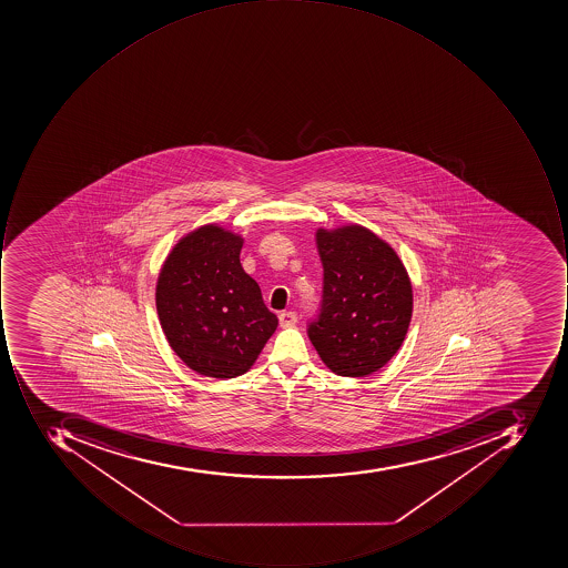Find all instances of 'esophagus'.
I'll return each mask as SVG.
<instances>
[{
	"label": "esophagus",
	"instance_id": "obj_1",
	"mask_svg": "<svg viewBox=\"0 0 568 568\" xmlns=\"http://www.w3.org/2000/svg\"><path fill=\"white\" fill-rule=\"evenodd\" d=\"M278 320L280 326L290 327L293 326V324L297 323V314H295V312L292 311H285L278 315Z\"/></svg>",
	"mask_w": 568,
	"mask_h": 568
}]
</instances>
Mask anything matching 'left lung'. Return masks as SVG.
<instances>
[{
    "label": "left lung",
    "instance_id": "8db88e82",
    "mask_svg": "<svg viewBox=\"0 0 568 568\" xmlns=\"http://www.w3.org/2000/svg\"><path fill=\"white\" fill-rule=\"evenodd\" d=\"M323 301L307 334L324 364L343 377H365L396 355L413 312L406 267L389 244L359 225L315 234Z\"/></svg>",
    "mask_w": 568,
    "mask_h": 568
}]
</instances>
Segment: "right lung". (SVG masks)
Here are the masks:
<instances>
[{"label":"right lung","mask_w":568,"mask_h":568,"mask_svg":"<svg viewBox=\"0 0 568 568\" xmlns=\"http://www.w3.org/2000/svg\"><path fill=\"white\" fill-rule=\"evenodd\" d=\"M244 239L204 225L172 248L156 282V312L175 355L197 374L234 378L253 367L278 326L242 270Z\"/></svg>","instance_id":"right-lung-1"}]
</instances>
